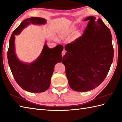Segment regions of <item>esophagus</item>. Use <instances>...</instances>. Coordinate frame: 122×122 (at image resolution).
<instances>
[{
    "mask_svg": "<svg viewBox=\"0 0 122 122\" xmlns=\"http://www.w3.org/2000/svg\"><path fill=\"white\" fill-rule=\"evenodd\" d=\"M66 53V51L65 50H64L62 51V56L65 55V54Z\"/></svg>",
    "mask_w": 122,
    "mask_h": 122,
    "instance_id": "obj_1",
    "label": "esophagus"
}]
</instances>
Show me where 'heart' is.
Listing matches in <instances>:
<instances>
[{"label":"heart","instance_id":"1","mask_svg":"<svg viewBox=\"0 0 122 122\" xmlns=\"http://www.w3.org/2000/svg\"><path fill=\"white\" fill-rule=\"evenodd\" d=\"M74 28H75V27H74V26H72V27H71V28H70V29H69V30H68V31H66V32L63 33V35H67V34H68V33H69L70 32V31H71V30H72L74 29Z\"/></svg>","mask_w":122,"mask_h":122}]
</instances>
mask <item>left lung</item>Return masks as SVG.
<instances>
[{
  "label": "left lung",
  "instance_id": "8db88e82",
  "mask_svg": "<svg viewBox=\"0 0 122 122\" xmlns=\"http://www.w3.org/2000/svg\"><path fill=\"white\" fill-rule=\"evenodd\" d=\"M84 33L67 44L62 62L65 66L68 83L77 92L94 89L104 81L112 63V35L100 18L89 16Z\"/></svg>",
  "mask_w": 122,
  "mask_h": 122
}]
</instances>
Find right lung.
<instances>
[{
	"label": "right lung",
	"instance_id": "right-lung-1",
	"mask_svg": "<svg viewBox=\"0 0 122 122\" xmlns=\"http://www.w3.org/2000/svg\"><path fill=\"white\" fill-rule=\"evenodd\" d=\"M46 23L43 18L31 17L25 19L12 32L9 40L8 61L13 76L18 84L28 92L41 93L49 89L54 66L62 60L61 52L63 46L59 45L49 48L46 42L40 54L31 63L24 62L18 58L15 51V36L30 24L42 25Z\"/></svg>",
	"mask_w": 122,
	"mask_h": 122
}]
</instances>
